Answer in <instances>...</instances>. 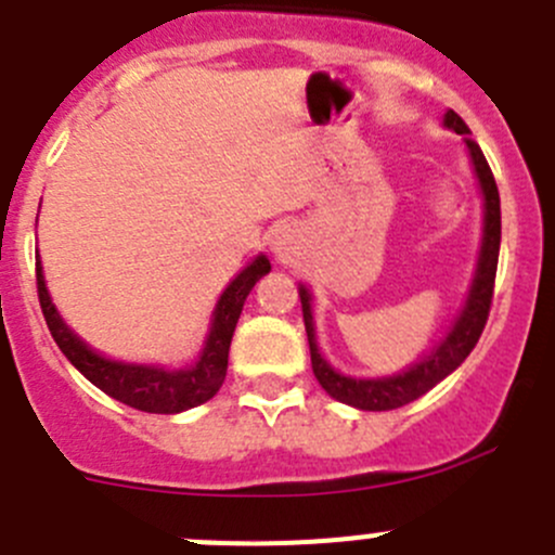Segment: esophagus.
Returning <instances> with one entry per match:
<instances>
[{"label":"esophagus","mask_w":555,"mask_h":555,"mask_svg":"<svg viewBox=\"0 0 555 555\" xmlns=\"http://www.w3.org/2000/svg\"><path fill=\"white\" fill-rule=\"evenodd\" d=\"M271 243L279 260H289V254H293V230L289 227H279Z\"/></svg>","instance_id":"34e87169"}]
</instances>
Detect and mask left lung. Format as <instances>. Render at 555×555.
Returning a JSON list of instances; mask_svg holds the SVG:
<instances>
[{
	"label": "left lung",
	"instance_id": "left-lung-1",
	"mask_svg": "<svg viewBox=\"0 0 555 555\" xmlns=\"http://www.w3.org/2000/svg\"><path fill=\"white\" fill-rule=\"evenodd\" d=\"M447 128L463 133L465 144H468L470 160H474L476 178H479L481 194H485V237H481V254L479 268H476L474 287H470L468 301H465L463 314L457 318L454 328L449 331L447 339L427 356L411 366L408 372L395 377H377V380H356V377H345L339 372L331 370L325 359L320 356L318 341H314V323H312V295L307 287H301V309H304V325H307L309 336V353H312V370L320 386L328 391L334 400L345 402V405L361 408V411H395V408L408 405V402L418 400L427 395L435 383H441L449 372L457 370L470 350L476 348L485 323H488L490 307H493V287H495V271H499V248H501V199L499 185H495L490 164L481 153L479 144L468 137L470 128L465 126L463 117L449 108L443 117Z\"/></svg>",
	"mask_w": 555,
	"mask_h": 555
}]
</instances>
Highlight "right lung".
<instances>
[{"mask_svg": "<svg viewBox=\"0 0 555 555\" xmlns=\"http://www.w3.org/2000/svg\"><path fill=\"white\" fill-rule=\"evenodd\" d=\"M271 271L268 257H257L230 287L221 295L219 307L214 314V328L207 336V345L202 350L199 361L191 370H155V366H137L108 361L103 356L92 353L85 341L67 328L56 314L54 304L46 289L43 273H40V260L35 262V276H38V298L43 309L46 325L51 336L60 345L67 361L103 391V395L120 400L122 405H131L144 413H180L189 408L202 405L221 388L227 377V359H230V341L235 334L237 318H241L243 301L251 293V287Z\"/></svg>", "mask_w": 555, "mask_h": 555, "instance_id": "right-lung-1", "label": "right lung"}]
</instances>
